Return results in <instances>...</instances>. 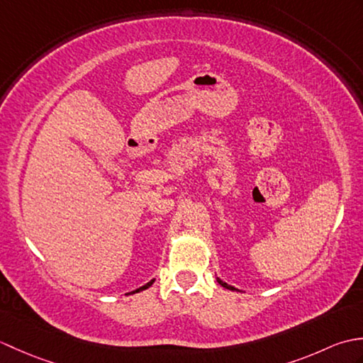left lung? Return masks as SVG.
Masks as SVG:
<instances>
[{
  "mask_svg": "<svg viewBox=\"0 0 363 363\" xmlns=\"http://www.w3.org/2000/svg\"><path fill=\"white\" fill-rule=\"evenodd\" d=\"M217 281H218V284H220V285H223V287L228 289V290H237L235 287H233V285H229V284H226V282H223V281L220 279V277H217Z\"/></svg>",
  "mask_w": 363,
  "mask_h": 363,
  "instance_id": "left-lung-1",
  "label": "left lung"
}]
</instances>
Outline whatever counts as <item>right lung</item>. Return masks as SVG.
<instances>
[{"label": "right lung", "mask_w": 363, "mask_h": 363, "mask_svg": "<svg viewBox=\"0 0 363 363\" xmlns=\"http://www.w3.org/2000/svg\"><path fill=\"white\" fill-rule=\"evenodd\" d=\"M152 282H154V279H152V281H150L148 284H145V285H142V287H138L137 290H134V291H130V293H138V291H142V290H146V289H148V287H151V285H152ZM128 295H129V293H128Z\"/></svg>", "instance_id": "obj_1"}]
</instances>
